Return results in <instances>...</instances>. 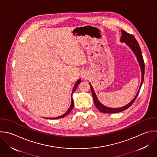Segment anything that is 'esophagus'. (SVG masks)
Returning a JSON list of instances; mask_svg holds the SVG:
<instances>
[{"mask_svg":"<svg viewBox=\"0 0 157 157\" xmlns=\"http://www.w3.org/2000/svg\"><path fill=\"white\" fill-rule=\"evenodd\" d=\"M82 77L83 78H87V77H88V74H87L86 72H83L82 73Z\"/></svg>","mask_w":157,"mask_h":157,"instance_id":"1","label":"esophagus"}]
</instances>
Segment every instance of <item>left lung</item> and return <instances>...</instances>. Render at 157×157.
Returning <instances> with one entry per match:
<instances>
[{"instance_id":"obj_1","label":"left lung","mask_w":157,"mask_h":157,"mask_svg":"<svg viewBox=\"0 0 157 157\" xmlns=\"http://www.w3.org/2000/svg\"><path fill=\"white\" fill-rule=\"evenodd\" d=\"M121 37L120 39V41L122 42H125L131 48V50L134 52L135 55L137 57V59L139 61V63L140 64V68H141V72H142V82L140 83V88L139 89L136 96L134 98V99L126 105L122 107H120V108H110V107H107L106 106H104V105H102L98 99L97 96L93 90V88L91 86V85L90 83V87H91V90L92 92V94H93V100H94V105L96 106V107L101 112L103 113H118V112H122L127 109H128L135 101L136 99L137 98V96L139 93L140 87L142 85L143 81H144V72H145V64H144V59L142 57V52L140 48V46L137 42V41L136 40V39H135V37H134V36H132L131 34H129L128 33H126L125 31L124 30H121Z\"/></svg>"}]
</instances>
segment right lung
I'll return each instance as SVG.
<instances>
[{"label": "right lung", "instance_id": "add662e5", "mask_svg": "<svg viewBox=\"0 0 157 157\" xmlns=\"http://www.w3.org/2000/svg\"><path fill=\"white\" fill-rule=\"evenodd\" d=\"M80 82H81V79H79V80H78L76 82V83H75V86H74V89H73V91H72V93L75 91V90L77 89V86L79 85V83H80ZM74 100H73L72 98H71V107H70V108L69 109V110H67V111L64 114H63V115L59 116V117H55V118H50V119H58V118H63V117H66V115H67L71 112V111L72 110V109H73V107H74Z\"/></svg>", "mask_w": 157, "mask_h": 157}]
</instances>
